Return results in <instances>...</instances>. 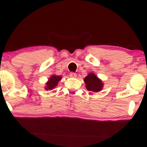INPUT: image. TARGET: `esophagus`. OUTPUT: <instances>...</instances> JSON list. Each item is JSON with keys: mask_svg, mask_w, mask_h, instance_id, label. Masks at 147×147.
Returning a JSON list of instances; mask_svg holds the SVG:
<instances>
[{"mask_svg": "<svg viewBox=\"0 0 147 147\" xmlns=\"http://www.w3.org/2000/svg\"><path fill=\"white\" fill-rule=\"evenodd\" d=\"M69 76L71 78H76L77 77V74H76V73H74V72H71V73L69 74Z\"/></svg>", "mask_w": 147, "mask_h": 147, "instance_id": "esophagus-1", "label": "esophagus"}]
</instances>
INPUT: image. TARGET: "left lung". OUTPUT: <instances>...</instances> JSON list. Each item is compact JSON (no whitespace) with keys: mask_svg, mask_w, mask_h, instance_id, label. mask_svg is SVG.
I'll list each match as a JSON object with an SVG mask.
<instances>
[{"mask_svg":"<svg viewBox=\"0 0 147 147\" xmlns=\"http://www.w3.org/2000/svg\"><path fill=\"white\" fill-rule=\"evenodd\" d=\"M84 82L86 84V87L88 91L94 92H98L101 91L104 86L102 81L100 80L95 74L90 73L84 78Z\"/></svg>","mask_w":147,"mask_h":147,"instance_id":"obj_1","label":"left lung"}]
</instances>
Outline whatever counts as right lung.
Returning a JSON list of instances; mask_svg holds the SVG:
<instances>
[{
    "instance_id": "obj_1",
    "label": "right lung",
    "mask_w": 147,
    "mask_h": 147,
    "mask_svg": "<svg viewBox=\"0 0 147 147\" xmlns=\"http://www.w3.org/2000/svg\"><path fill=\"white\" fill-rule=\"evenodd\" d=\"M61 77L59 76L56 75H52L51 77L49 78L48 82L46 83V86L45 89L46 90H53L54 88H55L57 86L58 82L61 80Z\"/></svg>"
}]
</instances>
